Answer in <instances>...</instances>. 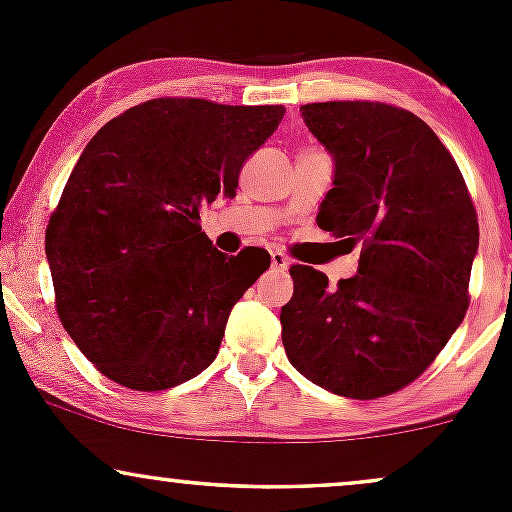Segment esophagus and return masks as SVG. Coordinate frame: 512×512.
<instances>
[{
  "instance_id": "obj_1",
  "label": "esophagus",
  "mask_w": 512,
  "mask_h": 512,
  "mask_svg": "<svg viewBox=\"0 0 512 512\" xmlns=\"http://www.w3.org/2000/svg\"><path fill=\"white\" fill-rule=\"evenodd\" d=\"M289 264H291V260L284 255V252H279V250L272 252V267H274V269H279V272H284V269H289Z\"/></svg>"
}]
</instances>
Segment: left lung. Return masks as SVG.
Masks as SVG:
<instances>
[{
	"instance_id": "1",
	"label": "left lung",
	"mask_w": 512,
	"mask_h": 512,
	"mask_svg": "<svg viewBox=\"0 0 512 512\" xmlns=\"http://www.w3.org/2000/svg\"><path fill=\"white\" fill-rule=\"evenodd\" d=\"M301 113L334 158L317 226L351 248L361 243V260L337 286L293 264L281 342L291 366L334 395H392L436 361L464 320L477 211L455 158L409 110L330 101Z\"/></svg>"
}]
</instances>
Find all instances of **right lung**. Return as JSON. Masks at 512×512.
<instances>
[{"label":"right lung","mask_w":512,"mask_h":512,"mask_svg":"<svg viewBox=\"0 0 512 512\" xmlns=\"http://www.w3.org/2000/svg\"><path fill=\"white\" fill-rule=\"evenodd\" d=\"M284 105L154 98L86 144L45 231L55 308L81 354L129 390H168L219 354L269 252L226 257L199 209L236 197L245 158Z\"/></svg>","instance_id":"add662e5"}]
</instances>
